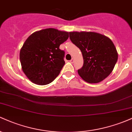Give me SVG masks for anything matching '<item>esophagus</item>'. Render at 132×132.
I'll use <instances>...</instances> for the list:
<instances>
[{"label":"esophagus","mask_w":132,"mask_h":132,"mask_svg":"<svg viewBox=\"0 0 132 132\" xmlns=\"http://www.w3.org/2000/svg\"><path fill=\"white\" fill-rule=\"evenodd\" d=\"M70 62L71 63H74V58H72L71 60H70Z\"/></svg>","instance_id":"34e87169"}]
</instances>
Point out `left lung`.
Wrapping results in <instances>:
<instances>
[{
	"mask_svg": "<svg viewBox=\"0 0 132 132\" xmlns=\"http://www.w3.org/2000/svg\"><path fill=\"white\" fill-rule=\"evenodd\" d=\"M72 43L82 54L84 64L78 72L84 81L98 83L112 72L118 60L114 44L108 37L95 32H69Z\"/></svg>",
	"mask_w": 132,
	"mask_h": 132,
	"instance_id": "obj_1",
	"label": "left lung"
}]
</instances>
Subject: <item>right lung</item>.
Instances as JSON below:
<instances>
[{
  "instance_id": "add662e5",
  "label": "right lung",
  "mask_w": 132,
  "mask_h": 132,
  "mask_svg": "<svg viewBox=\"0 0 132 132\" xmlns=\"http://www.w3.org/2000/svg\"><path fill=\"white\" fill-rule=\"evenodd\" d=\"M69 33L46 28L32 33L25 41L20 52L22 70L31 82L46 85L55 79L65 64V52L61 44Z\"/></svg>"
}]
</instances>
